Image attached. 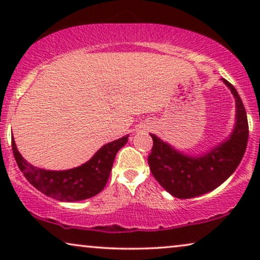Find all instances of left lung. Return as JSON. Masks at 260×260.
Masks as SVG:
<instances>
[{"instance_id":"left-lung-1","label":"left lung","mask_w":260,"mask_h":260,"mask_svg":"<svg viewBox=\"0 0 260 260\" xmlns=\"http://www.w3.org/2000/svg\"><path fill=\"white\" fill-rule=\"evenodd\" d=\"M225 83L236 98V125L229 140L207 154L188 156L177 151L157 136L152 137L148 163L152 175L165 189L179 199H190L215 189L232 175L243 158L248 140L246 110L234 86Z\"/></svg>"}]
</instances>
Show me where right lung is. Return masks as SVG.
Here are the masks:
<instances>
[{
  "label": "right lung",
  "mask_w": 260,
  "mask_h": 260,
  "mask_svg": "<svg viewBox=\"0 0 260 260\" xmlns=\"http://www.w3.org/2000/svg\"><path fill=\"white\" fill-rule=\"evenodd\" d=\"M129 135L103 145L90 161L69 170H45L31 166L17 150L14 137L12 148L17 166L31 186L59 201H80L101 193L108 182L117 151L126 144Z\"/></svg>",
  "instance_id": "add662e5"
}]
</instances>
